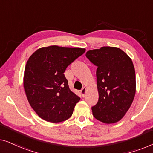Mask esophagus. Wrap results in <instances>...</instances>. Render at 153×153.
Returning <instances> with one entry per match:
<instances>
[{
    "label": "esophagus",
    "instance_id": "esophagus-1",
    "mask_svg": "<svg viewBox=\"0 0 153 153\" xmlns=\"http://www.w3.org/2000/svg\"><path fill=\"white\" fill-rule=\"evenodd\" d=\"M86 91H87V88H86L83 87V88L81 89V95H82L83 97H85V93H86Z\"/></svg>",
    "mask_w": 153,
    "mask_h": 153
}]
</instances>
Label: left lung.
<instances>
[{"mask_svg": "<svg viewBox=\"0 0 153 153\" xmlns=\"http://www.w3.org/2000/svg\"><path fill=\"white\" fill-rule=\"evenodd\" d=\"M85 56L97 67L99 100L92 107L93 116L106 124L118 122L129 110L135 96L132 60L123 50L114 47L89 50Z\"/></svg>", "mask_w": 153, "mask_h": 153, "instance_id": "8db88e82", "label": "left lung"}]
</instances>
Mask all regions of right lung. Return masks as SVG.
Instances as JSON below:
<instances>
[{"label":"right lung","instance_id":"add662e5","mask_svg":"<svg viewBox=\"0 0 153 153\" xmlns=\"http://www.w3.org/2000/svg\"><path fill=\"white\" fill-rule=\"evenodd\" d=\"M85 49L52 45L36 50L25 67L24 88L31 107L50 123L68 120L80 100L70 91L64 72Z\"/></svg>","mask_w":153,"mask_h":153}]
</instances>
